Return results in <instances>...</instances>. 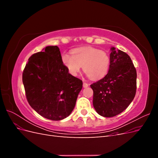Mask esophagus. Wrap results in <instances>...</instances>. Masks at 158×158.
<instances>
[{"label": "esophagus", "mask_w": 158, "mask_h": 158, "mask_svg": "<svg viewBox=\"0 0 158 158\" xmlns=\"http://www.w3.org/2000/svg\"><path fill=\"white\" fill-rule=\"evenodd\" d=\"M88 86H89V84H88L85 83V82H84V83H83V87H84V88H87V87H88Z\"/></svg>", "instance_id": "esophagus-1"}]
</instances>
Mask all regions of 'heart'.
<instances>
[{
	"label": "heart",
	"mask_w": 158,
	"mask_h": 158,
	"mask_svg": "<svg viewBox=\"0 0 158 158\" xmlns=\"http://www.w3.org/2000/svg\"><path fill=\"white\" fill-rule=\"evenodd\" d=\"M62 62L73 76H77L82 66L92 80H98L106 76L109 69L110 57L106 52L88 47L74 50L72 55L63 53Z\"/></svg>",
	"instance_id": "b5f03b06"
}]
</instances>
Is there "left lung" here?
Wrapping results in <instances>:
<instances>
[{"label": "left lung", "instance_id": "1", "mask_svg": "<svg viewBox=\"0 0 158 158\" xmlns=\"http://www.w3.org/2000/svg\"><path fill=\"white\" fill-rule=\"evenodd\" d=\"M136 76L131 57L111 47L107 74L90 85L94 91L93 106L96 112L101 116L112 117L125 110L135 96Z\"/></svg>", "mask_w": 158, "mask_h": 158}]
</instances>
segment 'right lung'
I'll return each instance as SVG.
<instances>
[{
  "label": "right lung",
  "mask_w": 158,
  "mask_h": 158,
  "mask_svg": "<svg viewBox=\"0 0 158 158\" xmlns=\"http://www.w3.org/2000/svg\"><path fill=\"white\" fill-rule=\"evenodd\" d=\"M22 81L30 106L52 121L70 115L83 84L69 73L57 46H47L32 55L23 70Z\"/></svg>",
  "instance_id": "add662e5"
}]
</instances>
